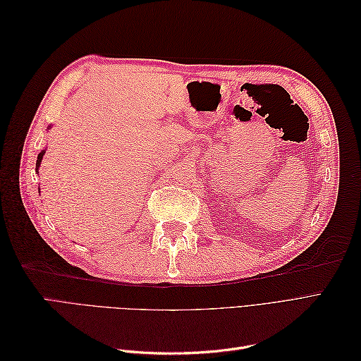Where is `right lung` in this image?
<instances>
[{"mask_svg":"<svg viewBox=\"0 0 361 361\" xmlns=\"http://www.w3.org/2000/svg\"><path fill=\"white\" fill-rule=\"evenodd\" d=\"M43 154H45V150H42L40 154H39V157H37V162H36V170H37V169H39V166H40L42 158H43Z\"/></svg>","mask_w":361,"mask_h":361,"instance_id":"right-lung-1","label":"right lung"}]
</instances>
